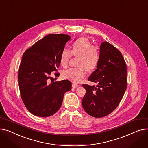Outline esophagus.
I'll return each mask as SVG.
<instances>
[{
    "label": "esophagus",
    "instance_id": "esophagus-1",
    "mask_svg": "<svg viewBox=\"0 0 148 148\" xmlns=\"http://www.w3.org/2000/svg\"><path fill=\"white\" fill-rule=\"evenodd\" d=\"M72 87H73V88H76V87H78V85L77 84L75 83H72Z\"/></svg>",
    "mask_w": 148,
    "mask_h": 148
}]
</instances>
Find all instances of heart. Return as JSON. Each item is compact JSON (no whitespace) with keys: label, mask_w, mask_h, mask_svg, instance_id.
Here are the masks:
<instances>
[{"label":"heart","mask_w":148,"mask_h":148,"mask_svg":"<svg viewBox=\"0 0 148 148\" xmlns=\"http://www.w3.org/2000/svg\"><path fill=\"white\" fill-rule=\"evenodd\" d=\"M79 56L77 68H70L62 72V77L65 79L78 83L81 82L86 74L87 70H93L99 61V53L97 47L86 37H80L73 43L71 49L64 48L60 55V64L66 67L71 56Z\"/></svg>","instance_id":"b5f03b06"}]
</instances>
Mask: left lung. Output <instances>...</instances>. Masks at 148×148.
<instances>
[{
    "instance_id": "1",
    "label": "left lung",
    "mask_w": 148,
    "mask_h": 148,
    "mask_svg": "<svg viewBox=\"0 0 148 148\" xmlns=\"http://www.w3.org/2000/svg\"><path fill=\"white\" fill-rule=\"evenodd\" d=\"M88 80L97 85H82L86 89L83 109L95 118L109 115L119 105L127 88L126 64L119 49L107 42L101 43L97 69Z\"/></svg>"
}]
</instances>
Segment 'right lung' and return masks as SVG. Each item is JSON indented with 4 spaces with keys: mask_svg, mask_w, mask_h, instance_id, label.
I'll use <instances>...</instances> for the list:
<instances>
[{
    "mask_svg": "<svg viewBox=\"0 0 148 148\" xmlns=\"http://www.w3.org/2000/svg\"><path fill=\"white\" fill-rule=\"evenodd\" d=\"M70 38L64 34H48L23 54L18 75L19 91L27 109L36 116L55 114L61 106L64 93L71 89L69 80L52 82L51 77L57 72L61 52Z\"/></svg>",
    "mask_w": 148,
    "mask_h": 148,
    "instance_id": "1",
    "label": "right lung"
}]
</instances>
